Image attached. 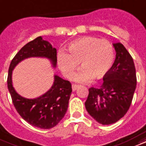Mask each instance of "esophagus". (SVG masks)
<instances>
[{"mask_svg":"<svg viewBox=\"0 0 146 146\" xmlns=\"http://www.w3.org/2000/svg\"><path fill=\"white\" fill-rule=\"evenodd\" d=\"M78 87H79V85H77V84H73V85H72V89H73V91H75Z\"/></svg>","mask_w":146,"mask_h":146,"instance_id":"esophagus-1","label":"esophagus"}]
</instances>
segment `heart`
I'll use <instances>...</instances> for the list:
<instances>
[{
  "instance_id": "b5f03b06",
  "label": "heart",
  "mask_w": 146,
  "mask_h": 146,
  "mask_svg": "<svg viewBox=\"0 0 146 146\" xmlns=\"http://www.w3.org/2000/svg\"><path fill=\"white\" fill-rule=\"evenodd\" d=\"M68 53L58 54V65L66 77L72 79L80 62L81 68L76 75L78 82L89 81L90 79H100L111 68L114 61V48L106 39L96 37H84L71 42Z\"/></svg>"
}]
</instances>
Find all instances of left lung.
<instances>
[{
	"instance_id": "obj_1",
	"label": "left lung",
	"mask_w": 146,
	"mask_h": 146,
	"mask_svg": "<svg viewBox=\"0 0 146 146\" xmlns=\"http://www.w3.org/2000/svg\"><path fill=\"white\" fill-rule=\"evenodd\" d=\"M116 58L100 87H90L85 107L98 123L111 125L124 117L130 108L137 84L132 57L121 43L113 44Z\"/></svg>"
}]
</instances>
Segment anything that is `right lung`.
I'll return each mask as SVG.
<instances>
[{
    "instance_id": "right-lung-1",
    "label": "right lung",
    "mask_w": 146,
    "mask_h": 146,
    "mask_svg": "<svg viewBox=\"0 0 146 146\" xmlns=\"http://www.w3.org/2000/svg\"><path fill=\"white\" fill-rule=\"evenodd\" d=\"M29 57H46L56 66V49L41 36L27 43L11 60L7 80L13 104L20 116L32 126L49 129L55 127L64 117L72 92V85L70 81L56 75L52 87L45 94L35 99L22 98L13 87L11 74L16 65Z\"/></svg>"
}]
</instances>
